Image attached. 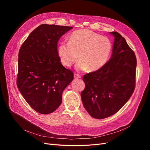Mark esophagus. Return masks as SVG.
Segmentation results:
<instances>
[{
    "label": "esophagus",
    "instance_id": "1",
    "mask_svg": "<svg viewBox=\"0 0 150 150\" xmlns=\"http://www.w3.org/2000/svg\"><path fill=\"white\" fill-rule=\"evenodd\" d=\"M74 78H81V76L80 75L75 74H74Z\"/></svg>",
    "mask_w": 150,
    "mask_h": 150
}]
</instances>
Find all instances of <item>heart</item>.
Instances as JSON below:
<instances>
[{
    "instance_id": "heart-1",
    "label": "heart",
    "mask_w": 150,
    "mask_h": 150,
    "mask_svg": "<svg viewBox=\"0 0 150 150\" xmlns=\"http://www.w3.org/2000/svg\"><path fill=\"white\" fill-rule=\"evenodd\" d=\"M111 50V42L107 37L81 29L74 31L68 42H61L58 52L63 66L70 67L79 58L78 70L93 72L106 64Z\"/></svg>"
}]
</instances>
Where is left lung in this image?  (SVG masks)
Returning a JSON list of instances; mask_svg holds the SVG:
<instances>
[{"mask_svg": "<svg viewBox=\"0 0 150 150\" xmlns=\"http://www.w3.org/2000/svg\"><path fill=\"white\" fill-rule=\"evenodd\" d=\"M112 57L95 72L83 76L82 103L93 118L103 119L117 112L128 101L136 86L137 60L125 39L117 31Z\"/></svg>", "mask_w": 150, "mask_h": 150, "instance_id": "1", "label": "left lung"}]
</instances>
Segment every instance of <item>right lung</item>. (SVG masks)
<instances>
[{
  "label": "right lung",
  "instance_id": "right-lung-1",
  "mask_svg": "<svg viewBox=\"0 0 150 150\" xmlns=\"http://www.w3.org/2000/svg\"><path fill=\"white\" fill-rule=\"evenodd\" d=\"M73 27L42 24L31 32L18 54V88L28 104L42 114L54 112L63 91L74 79L72 71L61 62L57 44Z\"/></svg>",
  "mask_w": 150,
  "mask_h": 150
}]
</instances>
